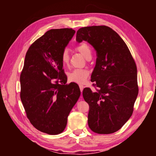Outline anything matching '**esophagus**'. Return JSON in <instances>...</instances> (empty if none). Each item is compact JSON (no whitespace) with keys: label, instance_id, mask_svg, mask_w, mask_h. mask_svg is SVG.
Returning a JSON list of instances; mask_svg holds the SVG:
<instances>
[{"label":"esophagus","instance_id":"1","mask_svg":"<svg viewBox=\"0 0 156 156\" xmlns=\"http://www.w3.org/2000/svg\"><path fill=\"white\" fill-rule=\"evenodd\" d=\"M79 87H80V91H83V89H84V86L83 85V84H79ZM82 98L83 97H80V99H82Z\"/></svg>","mask_w":156,"mask_h":156}]
</instances>
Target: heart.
Masks as SVG:
<instances>
[{"label": "heart", "mask_w": 156, "mask_h": 156, "mask_svg": "<svg viewBox=\"0 0 156 156\" xmlns=\"http://www.w3.org/2000/svg\"><path fill=\"white\" fill-rule=\"evenodd\" d=\"M75 49L83 55L87 59H90L91 56V49L89 44L86 42H81L80 43L76 44ZM60 58L62 65L64 66H68L69 63V53L67 49L62 50L60 55ZM89 75V70L87 69L76 68L73 69L70 72L68 73V78L69 81L74 82L76 83H84L87 79Z\"/></svg>", "instance_id": "b5f03b06"}]
</instances>
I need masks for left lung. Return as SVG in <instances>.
I'll return each mask as SVG.
<instances>
[{
    "label": "left lung",
    "mask_w": 156,
    "mask_h": 156,
    "mask_svg": "<svg viewBox=\"0 0 156 156\" xmlns=\"http://www.w3.org/2000/svg\"><path fill=\"white\" fill-rule=\"evenodd\" d=\"M83 41L91 44L97 54L91 79L95 89L87 87L83 91L89 106L88 125L96 133H113L133 112L138 94L135 60L125 41L107 26L80 28L76 41Z\"/></svg>",
    "instance_id": "obj_1"
}]
</instances>
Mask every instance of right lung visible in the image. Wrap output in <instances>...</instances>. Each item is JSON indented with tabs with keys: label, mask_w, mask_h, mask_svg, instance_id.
Segmentation results:
<instances>
[{
	"label": "right lung",
	"mask_w": 156,
	"mask_h": 156,
	"mask_svg": "<svg viewBox=\"0 0 156 156\" xmlns=\"http://www.w3.org/2000/svg\"><path fill=\"white\" fill-rule=\"evenodd\" d=\"M76 31L53 29L31 44L20 76V99L34 127L50 135L64 131L80 96L77 84H66L60 55Z\"/></svg>",
	"instance_id": "add662e5"
}]
</instances>
